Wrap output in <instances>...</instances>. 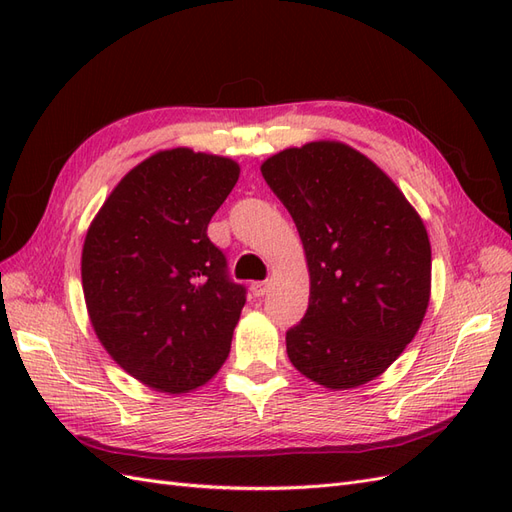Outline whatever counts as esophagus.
<instances>
[{"label":"esophagus","instance_id":"obj_1","mask_svg":"<svg viewBox=\"0 0 512 512\" xmlns=\"http://www.w3.org/2000/svg\"><path fill=\"white\" fill-rule=\"evenodd\" d=\"M269 282H254L252 284V292H254V297H265V294L269 292Z\"/></svg>","mask_w":512,"mask_h":512}]
</instances>
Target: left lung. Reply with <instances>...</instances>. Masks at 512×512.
Wrapping results in <instances>:
<instances>
[{"mask_svg": "<svg viewBox=\"0 0 512 512\" xmlns=\"http://www.w3.org/2000/svg\"><path fill=\"white\" fill-rule=\"evenodd\" d=\"M260 173L297 224L309 305L286 333L290 363L329 391L384 374L412 342L431 294L421 215L361 151L314 141L267 158Z\"/></svg>", "mask_w": 512, "mask_h": 512, "instance_id": "8db88e82", "label": "left lung"}]
</instances>
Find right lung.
Segmentation results:
<instances>
[{"label": "right lung", "instance_id": "add662e5", "mask_svg": "<svg viewBox=\"0 0 512 512\" xmlns=\"http://www.w3.org/2000/svg\"><path fill=\"white\" fill-rule=\"evenodd\" d=\"M235 160L164 149L134 166L91 222L81 277L100 344L160 393L207 384L230 352L245 288L207 237L235 188Z\"/></svg>", "mask_w": 512, "mask_h": 512}]
</instances>
